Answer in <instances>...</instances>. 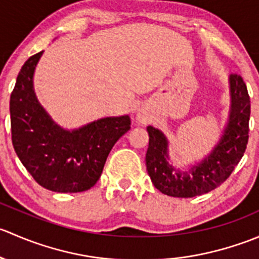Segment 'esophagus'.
I'll list each match as a JSON object with an SVG mask.
<instances>
[{
	"label": "esophagus",
	"instance_id": "esophagus-1",
	"mask_svg": "<svg viewBox=\"0 0 259 259\" xmlns=\"http://www.w3.org/2000/svg\"><path fill=\"white\" fill-rule=\"evenodd\" d=\"M138 120H139L140 122H146L148 121V116L144 113H138Z\"/></svg>",
	"mask_w": 259,
	"mask_h": 259
}]
</instances>
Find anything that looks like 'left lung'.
<instances>
[{
	"instance_id": "obj_1",
	"label": "left lung",
	"mask_w": 259,
	"mask_h": 259,
	"mask_svg": "<svg viewBox=\"0 0 259 259\" xmlns=\"http://www.w3.org/2000/svg\"><path fill=\"white\" fill-rule=\"evenodd\" d=\"M229 91L231 110L221 140L209 155L189 170H177L169 164L165 135L153 126L146 127L149 134L146 170L156 189L170 197L192 198L211 192L231 176L248 144L250 100L241 75L229 76Z\"/></svg>"
}]
</instances>
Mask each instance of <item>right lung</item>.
Returning <instances> with one entry per match:
<instances>
[{
	"label": "right lung",
	"mask_w": 259,
	"mask_h": 259,
	"mask_svg": "<svg viewBox=\"0 0 259 259\" xmlns=\"http://www.w3.org/2000/svg\"><path fill=\"white\" fill-rule=\"evenodd\" d=\"M41 55L23 64L10 98L12 144L41 187L57 193L85 192L100 178L109 153L132 121L127 115L104 117L72 132L55 124L33 91Z\"/></svg>",
	"instance_id": "1"
}]
</instances>
